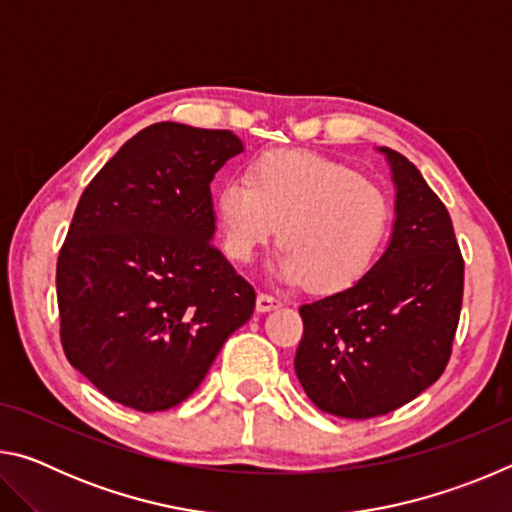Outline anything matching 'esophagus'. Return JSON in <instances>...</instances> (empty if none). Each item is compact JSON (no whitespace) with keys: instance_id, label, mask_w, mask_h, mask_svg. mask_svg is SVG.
<instances>
[{"instance_id":"34e87169","label":"esophagus","mask_w":512,"mask_h":512,"mask_svg":"<svg viewBox=\"0 0 512 512\" xmlns=\"http://www.w3.org/2000/svg\"><path fill=\"white\" fill-rule=\"evenodd\" d=\"M282 305V300H277L275 296H271V293H259L257 296V311H271V309H277Z\"/></svg>"}]
</instances>
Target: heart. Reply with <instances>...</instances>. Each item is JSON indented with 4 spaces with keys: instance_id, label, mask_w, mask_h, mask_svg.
Here are the masks:
<instances>
[{
    "instance_id": "obj_1",
    "label": "heart",
    "mask_w": 512,
    "mask_h": 512,
    "mask_svg": "<svg viewBox=\"0 0 512 512\" xmlns=\"http://www.w3.org/2000/svg\"><path fill=\"white\" fill-rule=\"evenodd\" d=\"M391 219V201L377 185L309 151H268L250 164V178L225 180L216 192L228 257L253 262L280 230L275 275L316 293L359 284L386 244Z\"/></svg>"
}]
</instances>
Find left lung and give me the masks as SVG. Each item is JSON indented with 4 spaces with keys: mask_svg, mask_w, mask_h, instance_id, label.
I'll list each match as a JSON object with an SVG mask.
<instances>
[{
    "mask_svg": "<svg viewBox=\"0 0 512 512\" xmlns=\"http://www.w3.org/2000/svg\"><path fill=\"white\" fill-rule=\"evenodd\" d=\"M391 244L352 289L300 307L296 375L320 411L386 415L443 375L463 305V255L443 201L402 153Z\"/></svg>",
    "mask_w": 512,
    "mask_h": 512,
    "instance_id": "1",
    "label": "left lung"
}]
</instances>
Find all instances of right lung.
<instances>
[{
	"instance_id": "add662e5",
	"label": "right lung",
	"mask_w": 512,
	"mask_h": 512,
	"mask_svg": "<svg viewBox=\"0 0 512 512\" xmlns=\"http://www.w3.org/2000/svg\"><path fill=\"white\" fill-rule=\"evenodd\" d=\"M244 144L160 121L106 162L58 255L60 343L112 402L187 400L255 309V289L214 248L210 183Z\"/></svg>"
}]
</instances>
